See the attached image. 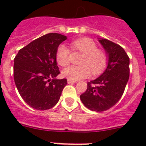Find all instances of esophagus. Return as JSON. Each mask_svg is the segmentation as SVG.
Wrapping results in <instances>:
<instances>
[{
	"label": "esophagus",
	"mask_w": 146,
	"mask_h": 146,
	"mask_svg": "<svg viewBox=\"0 0 146 146\" xmlns=\"http://www.w3.org/2000/svg\"><path fill=\"white\" fill-rule=\"evenodd\" d=\"M67 82H68L69 84H70V83H75L76 82V81H74V80H71L70 79H67Z\"/></svg>",
	"instance_id": "obj_1"
}]
</instances>
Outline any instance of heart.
<instances>
[{"mask_svg": "<svg viewBox=\"0 0 146 146\" xmlns=\"http://www.w3.org/2000/svg\"><path fill=\"white\" fill-rule=\"evenodd\" d=\"M72 47L75 50L82 53L80 64L82 66H70L64 69L62 74L71 80H80L102 73L108 64V56L103 50H98L96 44L90 38H80L73 41ZM70 50L65 44H60L57 50L56 59L60 66H66L70 63Z\"/></svg>", "mask_w": 146, "mask_h": 146, "instance_id": "1", "label": "heart"}]
</instances>
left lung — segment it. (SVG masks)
<instances>
[{
  "label": "left lung",
  "instance_id": "8db88e82",
  "mask_svg": "<svg viewBox=\"0 0 146 146\" xmlns=\"http://www.w3.org/2000/svg\"><path fill=\"white\" fill-rule=\"evenodd\" d=\"M108 56L105 70L99 77L87 84L80 96L82 104L91 111L101 112L113 107L123 94L129 76V58L119 44L105 38H98Z\"/></svg>",
  "mask_w": 146,
  "mask_h": 146
}]
</instances>
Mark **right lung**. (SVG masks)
<instances>
[{"instance_id": "obj_1", "label": "right lung", "mask_w": 146, "mask_h": 146, "mask_svg": "<svg viewBox=\"0 0 146 146\" xmlns=\"http://www.w3.org/2000/svg\"><path fill=\"white\" fill-rule=\"evenodd\" d=\"M67 38L48 33L19 50L14 58L13 77L19 95L36 110H48L56 105L66 79L57 80L60 73L56 60L57 48Z\"/></svg>"}]
</instances>
